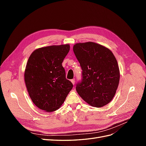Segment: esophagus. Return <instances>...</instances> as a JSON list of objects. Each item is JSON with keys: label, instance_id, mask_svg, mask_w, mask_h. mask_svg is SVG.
I'll return each instance as SVG.
<instances>
[{"label": "esophagus", "instance_id": "obj_1", "mask_svg": "<svg viewBox=\"0 0 146 146\" xmlns=\"http://www.w3.org/2000/svg\"><path fill=\"white\" fill-rule=\"evenodd\" d=\"M70 82H72V83L73 84V85H75V80H74V79H72V80H70Z\"/></svg>", "mask_w": 146, "mask_h": 146}]
</instances>
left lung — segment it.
<instances>
[{
  "instance_id": "1",
  "label": "left lung",
  "mask_w": 146,
  "mask_h": 146,
  "mask_svg": "<svg viewBox=\"0 0 146 146\" xmlns=\"http://www.w3.org/2000/svg\"><path fill=\"white\" fill-rule=\"evenodd\" d=\"M73 50L82 69V80L76 85L79 96L92 107L100 108L109 104L120 78L112 52L93 42L77 43Z\"/></svg>"
}]
</instances>
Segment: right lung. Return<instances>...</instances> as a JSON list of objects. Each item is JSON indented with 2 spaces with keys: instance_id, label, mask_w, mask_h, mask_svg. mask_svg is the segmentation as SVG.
<instances>
[{
  "instance_id": "add662e5",
  "label": "right lung",
  "mask_w": 146,
  "mask_h": 146,
  "mask_svg": "<svg viewBox=\"0 0 146 146\" xmlns=\"http://www.w3.org/2000/svg\"><path fill=\"white\" fill-rule=\"evenodd\" d=\"M69 50V44L44 47L34 50L28 60L25 85L33 104L45 111L58 110L73 87L62 66Z\"/></svg>"
}]
</instances>
